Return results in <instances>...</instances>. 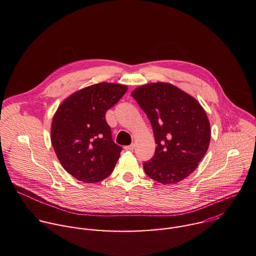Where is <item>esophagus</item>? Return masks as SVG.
Listing matches in <instances>:
<instances>
[{
    "label": "esophagus",
    "mask_w": 256,
    "mask_h": 256,
    "mask_svg": "<svg viewBox=\"0 0 256 256\" xmlns=\"http://www.w3.org/2000/svg\"><path fill=\"white\" fill-rule=\"evenodd\" d=\"M134 147H136V144H130V146H126L124 149L128 150V151H132V150L134 149Z\"/></svg>",
    "instance_id": "esophagus-1"
}]
</instances>
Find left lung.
Here are the masks:
<instances>
[{
  "mask_svg": "<svg viewBox=\"0 0 256 256\" xmlns=\"http://www.w3.org/2000/svg\"><path fill=\"white\" fill-rule=\"evenodd\" d=\"M132 96L151 122L156 150L142 164L149 177L175 184L192 174L206 155L210 140L206 112L200 102L170 83H149Z\"/></svg>",
  "mask_w": 256,
  "mask_h": 256,
  "instance_id": "1",
  "label": "left lung"
}]
</instances>
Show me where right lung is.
Wrapping results in <instances>:
<instances>
[{"label":"right lung","instance_id":"right-lung-1","mask_svg":"<svg viewBox=\"0 0 256 256\" xmlns=\"http://www.w3.org/2000/svg\"><path fill=\"white\" fill-rule=\"evenodd\" d=\"M122 84L102 82L76 91L58 107L50 140L56 157L76 179L95 184L108 177L120 157L105 114L126 92Z\"/></svg>","mask_w":256,"mask_h":256}]
</instances>
